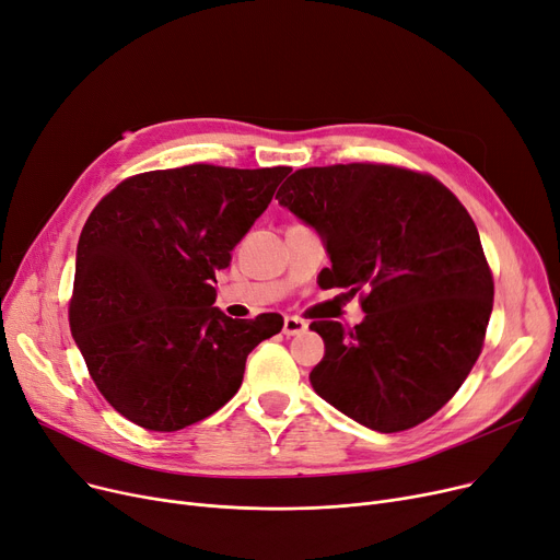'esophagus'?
<instances>
[{
	"mask_svg": "<svg viewBox=\"0 0 560 560\" xmlns=\"http://www.w3.org/2000/svg\"><path fill=\"white\" fill-rule=\"evenodd\" d=\"M306 331V323L302 318H285L283 320V334L285 336H295V334H302Z\"/></svg>",
	"mask_w": 560,
	"mask_h": 560,
	"instance_id": "1",
	"label": "esophagus"
}]
</instances>
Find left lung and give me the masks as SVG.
<instances>
[{"label":"left lung","instance_id":"left-lung-1","mask_svg":"<svg viewBox=\"0 0 560 560\" xmlns=\"http://www.w3.org/2000/svg\"><path fill=\"white\" fill-rule=\"evenodd\" d=\"M277 199L325 237L323 288L359 295L363 323L313 320L315 394L377 432L436 415L480 357L494 279L478 229L430 174L350 162L298 168Z\"/></svg>","mask_w":560,"mask_h":560}]
</instances>
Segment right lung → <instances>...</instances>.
Masks as SVG:
<instances>
[{
    "label": "right lung",
    "mask_w": 560,
    "mask_h": 560,
    "mask_svg": "<svg viewBox=\"0 0 560 560\" xmlns=\"http://www.w3.org/2000/svg\"><path fill=\"white\" fill-rule=\"evenodd\" d=\"M290 166L187 164L118 183L78 242L68 304L91 380L128 421L176 432L224 407L279 313L233 320L214 272L272 201Z\"/></svg>",
    "instance_id": "1"
}]
</instances>
